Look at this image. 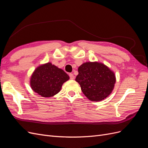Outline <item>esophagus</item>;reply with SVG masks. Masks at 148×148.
<instances>
[{
	"instance_id": "34e87169",
	"label": "esophagus",
	"mask_w": 148,
	"mask_h": 148,
	"mask_svg": "<svg viewBox=\"0 0 148 148\" xmlns=\"http://www.w3.org/2000/svg\"><path fill=\"white\" fill-rule=\"evenodd\" d=\"M69 76H70V79H75V76L73 75V73H70L69 74Z\"/></svg>"
}]
</instances>
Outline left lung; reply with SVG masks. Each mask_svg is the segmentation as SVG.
Wrapping results in <instances>:
<instances>
[{
	"mask_svg": "<svg viewBox=\"0 0 148 148\" xmlns=\"http://www.w3.org/2000/svg\"><path fill=\"white\" fill-rule=\"evenodd\" d=\"M75 81L81 90L91 101H100L107 97L114 88V73L103 64L86 62L79 66Z\"/></svg>",
	"mask_w": 148,
	"mask_h": 148,
	"instance_id": "left-lung-1",
	"label": "left lung"
}]
</instances>
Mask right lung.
I'll list each match as a JSON object with an SVG mask.
<instances>
[{
	"mask_svg": "<svg viewBox=\"0 0 148 148\" xmlns=\"http://www.w3.org/2000/svg\"><path fill=\"white\" fill-rule=\"evenodd\" d=\"M69 79V75L63 70L47 63L34 71L30 79V86L43 97H50L58 94L63 83Z\"/></svg>",
	"mask_w": 148,
	"mask_h": 148,
	"instance_id": "right-lung-1",
	"label": "right lung"
}]
</instances>
